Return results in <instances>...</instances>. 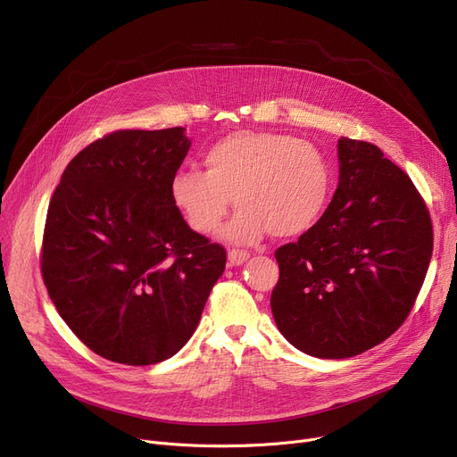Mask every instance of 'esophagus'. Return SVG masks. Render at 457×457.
<instances>
[{
  "label": "esophagus",
  "mask_w": 457,
  "mask_h": 457,
  "mask_svg": "<svg viewBox=\"0 0 457 457\" xmlns=\"http://www.w3.org/2000/svg\"><path fill=\"white\" fill-rule=\"evenodd\" d=\"M248 257H250V253L246 250H235L233 248V250L228 252V261H229L231 267H241L243 262L248 261Z\"/></svg>",
  "instance_id": "1"
}]
</instances>
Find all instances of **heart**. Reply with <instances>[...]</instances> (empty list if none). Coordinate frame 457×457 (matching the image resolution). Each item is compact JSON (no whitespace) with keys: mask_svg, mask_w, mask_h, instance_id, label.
Returning <instances> with one entry per match:
<instances>
[{"mask_svg":"<svg viewBox=\"0 0 457 457\" xmlns=\"http://www.w3.org/2000/svg\"><path fill=\"white\" fill-rule=\"evenodd\" d=\"M204 172L179 170L170 198L192 231L220 228L231 198L238 212L226 228L233 243L296 237L313 228L328 205L333 170L317 144L274 131H237L204 152Z\"/></svg>","mask_w":457,"mask_h":457,"instance_id":"obj_1","label":"heart"}]
</instances>
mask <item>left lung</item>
Masks as SVG:
<instances>
[{
  "label": "left lung",
  "mask_w": 457,
  "mask_h": 457,
  "mask_svg": "<svg viewBox=\"0 0 457 457\" xmlns=\"http://www.w3.org/2000/svg\"><path fill=\"white\" fill-rule=\"evenodd\" d=\"M339 187L296 243L276 250L270 305L295 348L345 359L386 341L411 313L434 228L417 187L365 140H339Z\"/></svg>",
  "instance_id": "8db88e82"
}]
</instances>
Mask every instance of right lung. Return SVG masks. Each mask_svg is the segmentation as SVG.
<instances>
[{
    "mask_svg": "<svg viewBox=\"0 0 457 457\" xmlns=\"http://www.w3.org/2000/svg\"><path fill=\"white\" fill-rule=\"evenodd\" d=\"M183 128L118 129L71 159L47 207L40 272L59 315L114 363L155 365L195 333L224 246L192 231L170 198Z\"/></svg>",
    "mask_w": 457,
    "mask_h": 457,
    "instance_id": "obj_1",
    "label": "right lung"
}]
</instances>
